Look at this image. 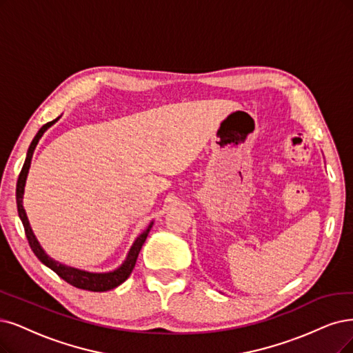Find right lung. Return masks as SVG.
<instances>
[{
    "instance_id": "right-lung-1",
    "label": "right lung",
    "mask_w": 353,
    "mask_h": 353,
    "mask_svg": "<svg viewBox=\"0 0 353 353\" xmlns=\"http://www.w3.org/2000/svg\"><path fill=\"white\" fill-rule=\"evenodd\" d=\"M59 119V117H57L55 121H50L48 123H45L41 129H39V132L36 134V137L33 138L30 147H29V151H28V157H26V161L23 164V168L21 172L19 174V180H17V189H16V199H17V211H19V216L21 219L23 223V227H24V232H26V237H28V241H29V245L30 249L33 250V253L36 254V257L41 260V262L43 265H46L48 268H50L52 270H54L57 275L59 278H62L65 282H68L70 285L75 286V288H80V290H85V291H93V292H104V291H109V290H113L116 288L117 285H121L122 282H125L128 279V276L130 275V272H132V269L135 268V263H137V259H138V254H139V250L142 244L145 243L147 237H148V232L152 227V223L148 225V228L143 231L141 236L135 240L134 245L130 247V250L128 253V257L125 260V263L117 268L116 270L113 272H109V273H90V272H84V270H80V269H75V268H70V266H65L59 262H57V260L50 259L45 252L41 245H39L34 234L29 225V221H28V216H26V212H24V208H23V193H24V185H26V177H28V173H29V167H30V161H32V155H33V151L37 145L39 139L42 138V135L45 134V130L48 128H50L52 125H54L57 121Z\"/></svg>"
}]
</instances>
